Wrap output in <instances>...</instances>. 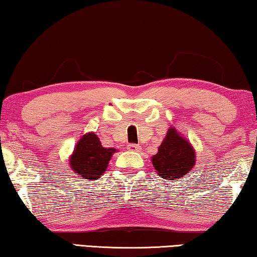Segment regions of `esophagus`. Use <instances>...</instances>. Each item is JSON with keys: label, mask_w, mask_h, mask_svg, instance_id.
Returning a JSON list of instances; mask_svg holds the SVG:
<instances>
[{"label": "esophagus", "mask_w": 257, "mask_h": 257, "mask_svg": "<svg viewBox=\"0 0 257 257\" xmlns=\"http://www.w3.org/2000/svg\"><path fill=\"white\" fill-rule=\"evenodd\" d=\"M127 149L129 151H132V152H138L139 150H141V146L137 145V144H128Z\"/></svg>", "instance_id": "obj_1"}]
</instances>
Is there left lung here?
<instances>
[{
    "instance_id": "1",
    "label": "left lung",
    "mask_w": 257,
    "mask_h": 257,
    "mask_svg": "<svg viewBox=\"0 0 257 257\" xmlns=\"http://www.w3.org/2000/svg\"><path fill=\"white\" fill-rule=\"evenodd\" d=\"M196 162L190 143L176 128L170 127L152 163L158 175L167 180H178L188 175Z\"/></svg>"
}]
</instances>
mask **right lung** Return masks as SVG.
I'll use <instances>...</instances> for the list:
<instances>
[{"mask_svg":"<svg viewBox=\"0 0 257 257\" xmlns=\"http://www.w3.org/2000/svg\"><path fill=\"white\" fill-rule=\"evenodd\" d=\"M115 152L116 150L112 147H103L97 135L88 133L76 144L69 162L72 170L80 178L95 180L105 172L108 161Z\"/></svg>","mask_w":257,"mask_h":257,"instance_id":"1","label":"right lung"}]
</instances>
